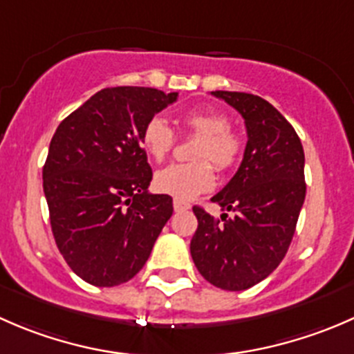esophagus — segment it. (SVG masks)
I'll use <instances>...</instances> for the list:
<instances>
[{
  "label": "esophagus",
  "mask_w": 354,
  "mask_h": 354,
  "mask_svg": "<svg viewBox=\"0 0 354 354\" xmlns=\"http://www.w3.org/2000/svg\"><path fill=\"white\" fill-rule=\"evenodd\" d=\"M173 207H174V210H176V212H183V210L190 209V205H188V203H185V202H181V200H174Z\"/></svg>",
  "instance_id": "34e87169"
}]
</instances>
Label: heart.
Wrapping results in <instances>:
<instances>
[{
  "mask_svg": "<svg viewBox=\"0 0 354 354\" xmlns=\"http://www.w3.org/2000/svg\"><path fill=\"white\" fill-rule=\"evenodd\" d=\"M181 123L190 133L197 135L192 157L195 162L169 164L156 173L154 187L160 194L176 200H192L214 187V167L227 171L240 162L243 154V138L231 130L230 118L219 111H188ZM174 131L166 120L154 116L142 130V145L156 160H164L174 147Z\"/></svg>",
  "mask_w": 354,
  "mask_h": 354,
  "instance_id": "1",
  "label": "heart"
}]
</instances>
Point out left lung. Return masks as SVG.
<instances>
[{"label":"left lung","mask_w":354,"mask_h":354,"mask_svg":"<svg viewBox=\"0 0 354 354\" xmlns=\"http://www.w3.org/2000/svg\"><path fill=\"white\" fill-rule=\"evenodd\" d=\"M212 95L243 116L248 142L236 174L212 197L234 216L216 219L195 205L190 253L210 284L243 291L266 279L291 245L306 194L305 152L295 128L266 99L227 91Z\"/></svg>","instance_id":"obj_1"}]
</instances>
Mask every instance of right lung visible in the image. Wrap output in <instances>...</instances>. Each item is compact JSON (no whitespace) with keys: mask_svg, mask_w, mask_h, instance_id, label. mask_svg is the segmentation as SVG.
I'll return each mask as SVG.
<instances>
[{"mask_svg":"<svg viewBox=\"0 0 354 354\" xmlns=\"http://www.w3.org/2000/svg\"><path fill=\"white\" fill-rule=\"evenodd\" d=\"M176 99L151 87L102 88L53 135L42 169L51 230L70 269L92 286L130 281L173 214L169 195L147 190L142 130Z\"/></svg>","mask_w":354,"mask_h":354,"instance_id":"right-lung-1","label":"right lung"}]
</instances>
